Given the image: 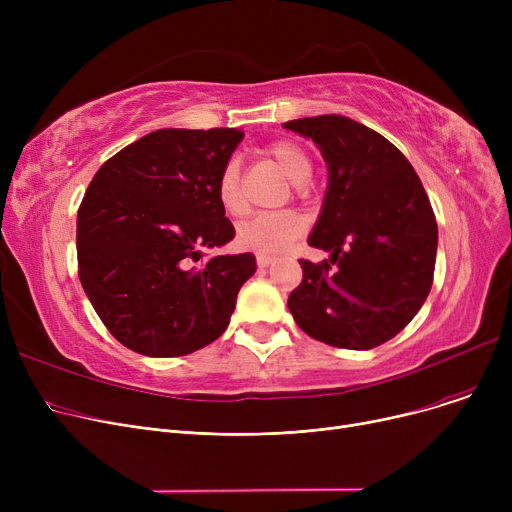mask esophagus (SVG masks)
Wrapping results in <instances>:
<instances>
[{"mask_svg":"<svg viewBox=\"0 0 512 512\" xmlns=\"http://www.w3.org/2000/svg\"><path fill=\"white\" fill-rule=\"evenodd\" d=\"M276 257L274 255H267V253H257V265L259 267H267L270 263H274Z\"/></svg>","mask_w":512,"mask_h":512,"instance_id":"esophagus-1","label":"esophagus"}]
</instances>
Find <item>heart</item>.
Here are the masks:
<instances>
[{"label":"heart","mask_w":512,"mask_h":512,"mask_svg":"<svg viewBox=\"0 0 512 512\" xmlns=\"http://www.w3.org/2000/svg\"><path fill=\"white\" fill-rule=\"evenodd\" d=\"M263 155L270 157L276 166L292 180L294 195H307V180L313 174V161L307 151L294 141L278 139L265 145ZM215 193H218L220 205L226 213L245 215L249 209V201L242 186V164L238 157H228L220 170L218 182H215ZM307 230V222L301 213L292 209L257 213L247 222L236 228V240L240 247L255 253H280L288 249L294 240L301 238Z\"/></svg>","instance_id":"1"}]
</instances>
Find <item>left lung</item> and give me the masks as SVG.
Here are the masks:
<instances>
[{
  "label": "left lung",
  "instance_id": "left-lung-1",
  "mask_svg": "<svg viewBox=\"0 0 512 512\" xmlns=\"http://www.w3.org/2000/svg\"><path fill=\"white\" fill-rule=\"evenodd\" d=\"M319 145L330 184L309 245L330 251L299 259L301 284L288 309L311 338L369 351L417 315L434 282L438 224L425 188L380 132L344 116L284 124Z\"/></svg>",
  "mask_w": 512,
  "mask_h": 512
}]
</instances>
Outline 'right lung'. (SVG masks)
<instances>
[{
    "label": "right lung",
    "mask_w": 512,
    "mask_h": 512,
    "mask_svg": "<svg viewBox=\"0 0 512 512\" xmlns=\"http://www.w3.org/2000/svg\"><path fill=\"white\" fill-rule=\"evenodd\" d=\"M245 134L161 128L110 157L78 207V278L134 353L182 357L230 324L255 255L205 257L234 238L215 182Z\"/></svg>",
    "instance_id": "obj_1"
}]
</instances>
